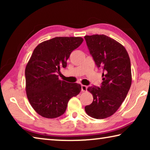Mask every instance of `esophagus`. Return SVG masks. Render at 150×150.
<instances>
[{
  "label": "esophagus",
  "mask_w": 150,
  "mask_h": 150,
  "mask_svg": "<svg viewBox=\"0 0 150 150\" xmlns=\"http://www.w3.org/2000/svg\"><path fill=\"white\" fill-rule=\"evenodd\" d=\"M87 86H85V85H81V91H83V92H85V91H87Z\"/></svg>",
  "instance_id": "obj_1"
}]
</instances>
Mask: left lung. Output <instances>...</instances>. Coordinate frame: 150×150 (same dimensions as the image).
Here are the masks:
<instances>
[{
	"label": "left lung",
	"mask_w": 150,
	"mask_h": 150,
	"mask_svg": "<svg viewBox=\"0 0 150 150\" xmlns=\"http://www.w3.org/2000/svg\"><path fill=\"white\" fill-rule=\"evenodd\" d=\"M90 54L103 70L100 87H89L93 103L86 106L91 117L103 119L115 113L126 97L132 84L130 59L122 45L105 35H85Z\"/></svg>",
	"instance_id": "1"
}]
</instances>
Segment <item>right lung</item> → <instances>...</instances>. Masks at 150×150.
I'll return each mask as SVG.
<instances>
[{"mask_svg":"<svg viewBox=\"0 0 150 150\" xmlns=\"http://www.w3.org/2000/svg\"><path fill=\"white\" fill-rule=\"evenodd\" d=\"M83 42L81 37H55L40 43L33 52L25 69L26 91L32 108L43 117L62 116L70 98L80 93L79 84L59 80L56 73L67 66L71 53Z\"/></svg>","mask_w":150,"mask_h":150,"instance_id":"add662e5","label":"right lung"}]
</instances>
